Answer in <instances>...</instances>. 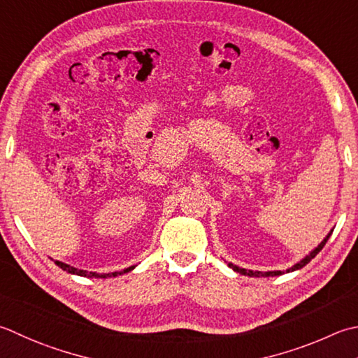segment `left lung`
Wrapping results in <instances>:
<instances>
[{"label":"left lung","instance_id":"obj_1","mask_svg":"<svg viewBox=\"0 0 358 358\" xmlns=\"http://www.w3.org/2000/svg\"><path fill=\"white\" fill-rule=\"evenodd\" d=\"M331 234H332V231L331 233H329L326 237H324V241L321 242L317 248H315L310 255H307L303 261L301 262H298V264H295L293 265L292 268H289V270H285V273H289V271H295V270H299V268H303L306 264H309L312 259L317 256L321 250H323V247L326 245V242H327V239L329 237H331ZM231 268H233L234 271H237V273H241V275H245V276H256V278H265V276H279V275H282L284 271H253V270H245V268H241V267H237V265H234V264H228Z\"/></svg>","mask_w":358,"mask_h":358}]
</instances>
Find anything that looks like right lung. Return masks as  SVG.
I'll return each mask as SVG.
<instances>
[{
    "label": "right lung",
    "mask_w": 358,
    "mask_h": 358,
    "mask_svg": "<svg viewBox=\"0 0 358 358\" xmlns=\"http://www.w3.org/2000/svg\"><path fill=\"white\" fill-rule=\"evenodd\" d=\"M55 265H59V267H60L62 270L71 273V275L88 276V278H108V276H117V275H122V273H125V271H130V270L135 268V265H133V267L125 268L124 271H115V273H93V271H85V270H77V268L71 267V265L63 264V262H59V261H55Z\"/></svg>",
    "instance_id": "obj_1"
}]
</instances>
